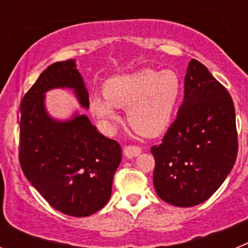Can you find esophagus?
Masks as SVG:
<instances>
[{
  "label": "esophagus",
  "instance_id": "1",
  "mask_svg": "<svg viewBox=\"0 0 248 248\" xmlns=\"http://www.w3.org/2000/svg\"><path fill=\"white\" fill-rule=\"evenodd\" d=\"M123 153H124V155H125L126 157L131 159V157L138 156V155L141 153V148L138 145H126L123 149Z\"/></svg>",
  "mask_w": 248,
  "mask_h": 248
}]
</instances>
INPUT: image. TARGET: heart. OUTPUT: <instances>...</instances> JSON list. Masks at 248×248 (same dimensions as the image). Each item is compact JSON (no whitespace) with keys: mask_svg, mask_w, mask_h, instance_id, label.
Instances as JSON below:
<instances>
[{"mask_svg":"<svg viewBox=\"0 0 248 248\" xmlns=\"http://www.w3.org/2000/svg\"><path fill=\"white\" fill-rule=\"evenodd\" d=\"M104 98L93 97L91 110L107 130L119 119L117 108H126L129 125L144 137H156L169 125L181 94L174 71L140 69L107 80Z\"/></svg>","mask_w":248,"mask_h":248,"instance_id":"obj_1","label":"heart"}]
</instances>
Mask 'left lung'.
Returning a JSON list of instances; mask_svg holds the SVG:
<instances>
[{
    "instance_id": "8db88e82",
    "label": "left lung",
    "mask_w": 248,
    "mask_h": 248,
    "mask_svg": "<svg viewBox=\"0 0 248 248\" xmlns=\"http://www.w3.org/2000/svg\"><path fill=\"white\" fill-rule=\"evenodd\" d=\"M233 102L227 89L196 59L189 62L176 119L154 155V187L170 205L191 207L211 198L237 157Z\"/></svg>"
}]
</instances>
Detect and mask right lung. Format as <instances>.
I'll list each match as a JSON object with an SVG mask.
<instances>
[{
    "label": "right lung",
    "mask_w": 248,
    "mask_h": 248,
    "mask_svg": "<svg viewBox=\"0 0 248 248\" xmlns=\"http://www.w3.org/2000/svg\"><path fill=\"white\" fill-rule=\"evenodd\" d=\"M64 87L74 89L82 107H89L88 91L74 59L50 64L21 102L19 163L27 180L52 207L85 217L110 199L122 148L100 134L84 114L68 122L48 115L45 93Z\"/></svg>",
    "instance_id": "right-lung-1"
}]
</instances>
